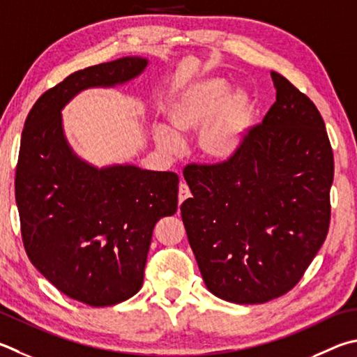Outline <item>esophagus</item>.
Returning a JSON list of instances; mask_svg holds the SVG:
<instances>
[{
    "label": "esophagus",
    "instance_id": "1",
    "mask_svg": "<svg viewBox=\"0 0 357 357\" xmlns=\"http://www.w3.org/2000/svg\"><path fill=\"white\" fill-rule=\"evenodd\" d=\"M190 195H192V193H190L189 185H187L185 183H181L179 184V189H178V201H179V204L184 203L187 198H190Z\"/></svg>",
    "mask_w": 357,
    "mask_h": 357
}]
</instances>
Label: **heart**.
<instances>
[{"label": "heart", "instance_id": "b5f03b06", "mask_svg": "<svg viewBox=\"0 0 357 357\" xmlns=\"http://www.w3.org/2000/svg\"><path fill=\"white\" fill-rule=\"evenodd\" d=\"M222 77H203L174 93L165 107L172 131L156 129L162 151L176 154L183 135L197 134L199 156L213 165L234 160L245 145L255 119V102L245 92H232Z\"/></svg>", "mask_w": 357, "mask_h": 357}]
</instances>
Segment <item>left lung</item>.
Wrapping results in <instances>:
<instances>
[{"label":"left lung","instance_id":"1","mask_svg":"<svg viewBox=\"0 0 357 357\" xmlns=\"http://www.w3.org/2000/svg\"><path fill=\"white\" fill-rule=\"evenodd\" d=\"M276 101L225 165L190 164L181 217L213 295L261 304L301 280L328 236L334 154L319 109L271 71Z\"/></svg>","mask_w":357,"mask_h":357}]
</instances>
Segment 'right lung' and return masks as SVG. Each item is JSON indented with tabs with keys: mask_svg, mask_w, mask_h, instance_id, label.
Masks as SVG:
<instances>
[{
	"mask_svg": "<svg viewBox=\"0 0 357 357\" xmlns=\"http://www.w3.org/2000/svg\"><path fill=\"white\" fill-rule=\"evenodd\" d=\"M146 63L123 57L75 71L36 101L22 132L15 201L26 255L57 290L93 307L140 290L154 225L178 209L179 178L86 164L63 137L61 109L84 89L132 79Z\"/></svg>",
	"mask_w": 357,
	"mask_h": 357,
	"instance_id": "1",
	"label": "right lung"
}]
</instances>
